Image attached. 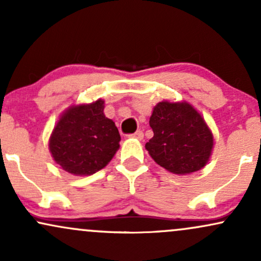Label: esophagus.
Wrapping results in <instances>:
<instances>
[{
	"label": "esophagus",
	"instance_id": "obj_1",
	"mask_svg": "<svg viewBox=\"0 0 261 261\" xmlns=\"http://www.w3.org/2000/svg\"><path fill=\"white\" fill-rule=\"evenodd\" d=\"M128 137H131V139H137V140H142L143 139V133L142 131H136V133L133 134V135H128Z\"/></svg>",
	"mask_w": 261,
	"mask_h": 261
}]
</instances>
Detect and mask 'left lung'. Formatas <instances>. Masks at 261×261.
I'll list each match as a JSON object with an SVG mask.
<instances>
[{
	"label": "left lung",
	"instance_id": "left-lung-1",
	"mask_svg": "<svg viewBox=\"0 0 261 261\" xmlns=\"http://www.w3.org/2000/svg\"><path fill=\"white\" fill-rule=\"evenodd\" d=\"M153 137L146 149L158 166L176 175L202 169L214 151V135L188 101L157 103L149 118Z\"/></svg>",
	"mask_w": 261,
	"mask_h": 261
}]
</instances>
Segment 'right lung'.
I'll return each instance as SVG.
<instances>
[{"mask_svg":"<svg viewBox=\"0 0 261 261\" xmlns=\"http://www.w3.org/2000/svg\"><path fill=\"white\" fill-rule=\"evenodd\" d=\"M104 100L68 107L49 139L54 161L70 174L92 175L113 160L121 137L112 119L104 115Z\"/></svg>","mask_w":261,"mask_h":261,"instance_id":"add662e5","label":"right lung"}]
</instances>
